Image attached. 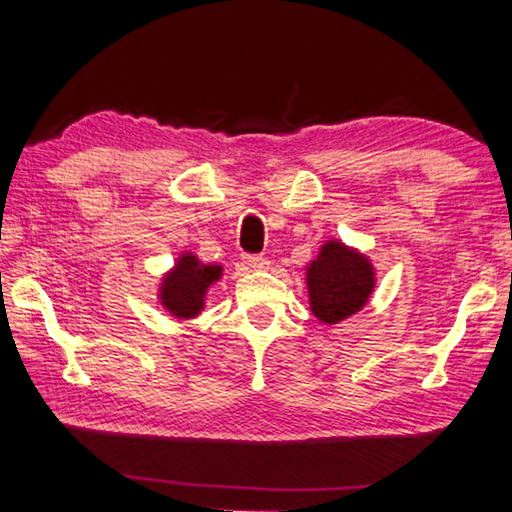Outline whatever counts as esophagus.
Listing matches in <instances>:
<instances>
[{
    "mask_svg": "<svg viewBox=\"0 0 512 512\" xmlns=\"http://www.w3.org/2000/svg\"><path fill=\"white\" fill-rule=\"evenodd\" d=\"M241 259H244V264L248 268H255V271H257V268L266 266V257H262V255H244Z\"/></svg>",
    "mask_w": 512,
    "mask_h": 512,
    "instance_id": "esophagus-1",
    "label": "esophagus"
}]
</instances>
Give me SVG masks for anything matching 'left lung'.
I'll return each mask as SVG.
<instances>
[{
  "label": "left lung",
  "instance_id": "1",
  "mask_svg": "<svg viewBox=\"0 0 512 512\" xmlns=\"http://www.w3.org/2000/svg\"><path fill=\"white\" fill-rule=\"evenodd\" d=\"M307 287L314 316L334 325L366 305L375 289V271L366 255L341 241H327L307 266Z\"/></svg>",
  "mask_w": 512,
  "mask_h": 512
}]
</instances>
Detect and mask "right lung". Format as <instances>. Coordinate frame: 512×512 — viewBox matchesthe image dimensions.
Instances as JSON below:
<instances>
[{
	"label": "right lung",
	"instance_id": "right-lung-1",
	"mask_svg": "<svg viewBox=\"0 0 512 512\" xmlns=\"http://www.w3.org/2000/svg\"><path fill=\"white\" fill-rule=\"evenodd\" d=\"M221 273V266L201 264L192 253H185L173 266V271L162 277V307L176 318H194L201 314L205 293L219 280Z\"/></svg>",
	"mask_w": 512,
	"mask_h": 512
}]
</instances>
